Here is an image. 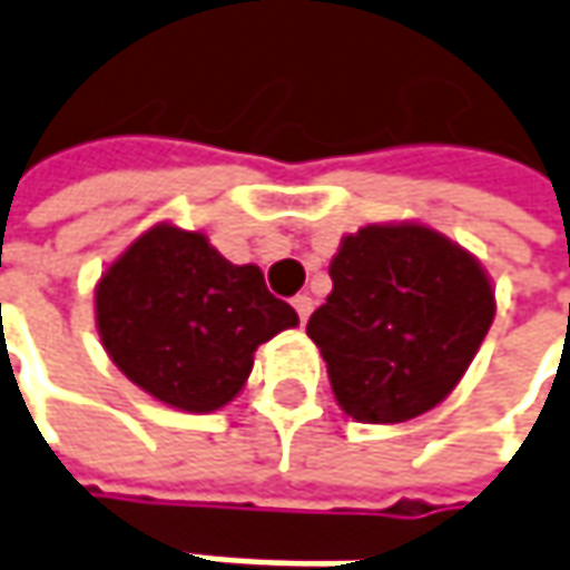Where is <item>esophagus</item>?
I'll return each instance as SVG.
<instances>
[{"label": "esophagus", "mask_w": 570, "mask_h": 570, "mask_svg": "<svg viewBox=\"0 0 570 570\" xmlns=\"http://www.w3.org/2000/svg\"><path fill=\"white\" fill-rule=\"evenodd\" d=\"M293 308H296V315H299V322H308V315H312V308H315V303H312V296H305V293H299L296 299H293Z\"/></svg>", "instance_id": "34e87169"}]
</instances>
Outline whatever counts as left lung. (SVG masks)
Returning a JSON list of instances; mask_svg holds the SVG:
<instances>
[{"instance_id":"8db88e82","label":"left lung","mask_w":570,"mask_h":570,"mask_svg":"<svg viewBox=\"0 0 570 570\" xmlns=\"http://www.w3.org/2000/svg\"><path fill=\"white\" fill-rule=\"evenodd\" d=\"M305 334L346 416L394 425L435 410L461 384L492 318L495 286L473 252L420 220L365 224L331 258Z\"/></svg>"}]
</instances>
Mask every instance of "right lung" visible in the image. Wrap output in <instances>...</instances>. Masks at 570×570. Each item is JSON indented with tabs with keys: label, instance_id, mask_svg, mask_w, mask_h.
Instances as JSON below:
<instances>
[{
	"label": "right lung",
	"instance_id": "add662e5",
	"mask_svg": "<svg viewBox=\"0 0 570 570\" xmlns=\"http://www.w3.org/2000/svg\"><path fill=\"white\" fill-rule=\"evenodd\" d=\"M94 324L112 365L154 401L214 413L246 387L255 350L299 315L258 265H233L202 229L154 224L94 286Z\"/></svg>",
	"mask_w": 570,
	"mask_h": 570
}]
</instances>
